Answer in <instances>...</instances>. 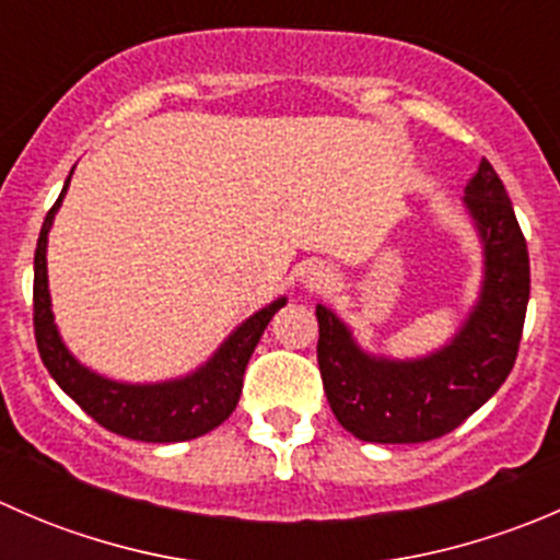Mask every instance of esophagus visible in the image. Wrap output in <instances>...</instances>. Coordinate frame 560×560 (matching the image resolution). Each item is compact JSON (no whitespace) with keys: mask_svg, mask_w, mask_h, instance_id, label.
<instances>
[{"mask_svg":"<svg viewBox=\"0 0 560 560\" xmlns=\"http://www.w3.org/2000/svg\"><path fill=\"white\" fill-rule=\"evenodd\" d=\"M301 281H303V287H306L308 292L325 290V287L330 284V270H327L322 262H314V265H308L306 270H303Z\"/></svg>","mask_w":560,"mask_h":560,"instance_id":"34e87169","label":"esophagus"}]
</instances>
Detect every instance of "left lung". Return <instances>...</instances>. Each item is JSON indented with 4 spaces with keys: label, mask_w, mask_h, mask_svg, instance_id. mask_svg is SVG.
I'll return each instance as SVG.
<instances>
[{
    "label": "left lung",
    "mask_w": 560,
    "mask_h": 560,
    "mask_svg": "<svg viewBox=\"0 0 560 560\" xmlns=\"http://www.w3.org/2000/svg\"><path fill=\"white\" fill-rule=\"evenodd\" d=\"M463 208L482 244V284L444 347L404 360L371 354L341 316L316 303V360L327 404L363 442L420 444L455 431L493 398L515 365L530 292L528 248L488 160L466 184Z\"/></svg>",
    "instance_id": "left-lung-1"
}]
</instances>
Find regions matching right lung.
<instances>
[{"mask_svg": "<svg viewBox=\"0 0 560 560\" xmlns=\"http://www.w3.org/2000/svg\"><path fill=\"white\" fill-rule=\"evenodd\" d=\"M70 178L72 171L67 175L59 200L45 217L35 252V338L45 369L54 376L56 385L65 389L94 422L118 433V436L135 439V442L173 444L189 442V439L213 431L238 406L248 358H252L268 322L287 303V298H276L273 303L241 322L219 343L217 352L186 376L132 385V382L107 380L97 371L86 369L61 341L59 327L54 322L48 259H45L48 233L54 228V219L59 213L61 200H65Z\"/></svg>", "mask_w": 560, "mask_h": 560, "instance_id": "1", "label": "right lung"}]
</instances>
